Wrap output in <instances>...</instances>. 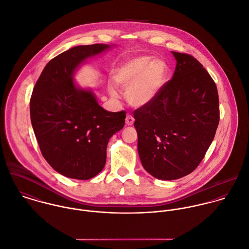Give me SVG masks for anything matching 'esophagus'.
<instances>
[{
	"instance_id": "esophagus-1",
	"label": "esophagus",
	"mask_w": 249,
	"mask_h": 249,
	"mask_svg": "<svg viewBox=\"0 0 249 249\" xmlns=\"http://www.w3.org/2000/svg\"><path fill=\"white\" fill-rule=\"evenodd\" d=\"M134 121H135V119H134L133 115H132V114H130V113H128V114H127V116H126V119H125L126 124H127L128 126H131V125H133V124H134Z\"/></svg>"
}]
</instances>
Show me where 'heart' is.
Listing matches in <instances>:
<instances>
[{"label":"heart","mask_w":249,"mask_h":249,"mask_svg":"<svg viewBox=\"0 0 249 249\" xmlns=\"http://www.w3.org/2000/svg\"><path fill=\"white\" fill-rule=\"evenodd\" d=\"M168 68L164 61L152 56H135L122 61L112 71L114 83L126 88V97L135 107L150 105L160 94L167 77ZM112 97L117 91L112 83L107 86Z\"/></svg>","instance_id":"1"}]
</instances>
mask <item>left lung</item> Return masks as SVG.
<instances>
[{"label":"left lung","mask_w":249,"mask_h":249,"mask_svg":"<svg viewBox=\"0 0 249 249\" xmlns=\"http://www.w3.org/2000/svg\"><path fill=\"white\" fill-rule=\"evenodd\" d=\"M172 53L177 60L173 78L150 105L134 112L141 162L162 180L191 174L219 123L218 92L210 73L193 56Z\"/></svg>","instance_id":"obj_1"}]
</instances>
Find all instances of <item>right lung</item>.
Returning a JSON list of instances; mask_svg holds the SVG:
<instances>
[{
	"label": "right lung",
	"mask_w": 249,
	"mask_h": 249,
	"mask_svg": "<svg viewBox=\"0 0 249 249\" xmlns=\"http://www.w3.org/2000/svg\"><path fill=\"white\" fill-rule=\"evenodd\" d=\"M110 48L108 44L78 45L50 60L30 100L33 130L46 162L59 174L86 180L105 167L108 140L125 124L126 112H110L91 89L73 79L87 59Z\"/></svg>",
	"instance_id": "right-lung-1"
}]
</instances>
